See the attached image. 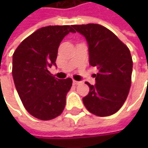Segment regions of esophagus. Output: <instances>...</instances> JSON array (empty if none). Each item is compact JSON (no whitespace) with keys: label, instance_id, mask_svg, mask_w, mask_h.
Here are the masks:
<instances>
[{"label":"esophagus","instance_id":"1","mask_svg":"<svg viewBox=\"0 0 148 148\" xmlns=\"http://www.w3.org/2000/svg\"><path fill=\"white\" fill-rule=\"evenodd\" d=\"M73 83H74V85H79V84H80L81 82L80 81H77V80H73Z\"/></svg>","mask_w":148,"mask_h":148}]
</instances>
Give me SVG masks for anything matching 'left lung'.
<instances>
[{
	"mask_svg": "<svg viewBox=\"0 0 148 148\" xmlns=\"http://www.w3.org/2000/svg\"><path fill=\"white\" fill-rule=\"evenodd\" d=\"M74 30L85 37L89 63L96 67L95 85L86 82L89 93L82 99L92 114L107 116L124 103L131 86L133 62L129 48L112 32L98 24L74 25Z\"/></svg>",
	"mask_w": 148,
	"mask_h": 148,
	"instance_id": "8db88e82",
	"label": "left lung"
}]
</instances>
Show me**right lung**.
Segmentation results:
<instances>
[{"label":"right lung","instance_id":"right-lung-1","mask_svg":"<svg viewBox=\"0 0 148 148\" xmlns=\"http://www.w3.org/2000/svg\"><path fill=\"white\" fill-rule=\"evenodd\" d=\"M69 32H75L73 25L42 27L23 40L13 55L16 90L26 110L38 119H54L65 108L73 80L55 78L49 69L56 66L59 45Z\"/></svg>","mask_w":148,"mask_h":148}]
</instances>
